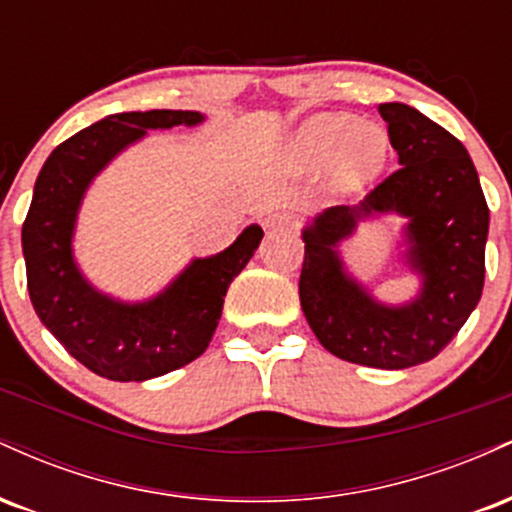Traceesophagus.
Masks as SVG:
<instances>
[{"instance_id": "obj_1", "label": "esophagus", "mask_w": 512, "mask_h": 512, "mask_svg": "<svg viewBox=\"0 0 512 512\" xmlns=\"http://www.w3.org/2000/svg\"><path fill=\"white\" fill-rule=\"evenodd\" d=\"M293 223H296V219H293V214H289V211H274V214H269L264 219V228L267 231H291Z\"/></svg>"}]
</instances>
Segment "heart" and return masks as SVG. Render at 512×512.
I'll use <instances>...</instances> for the list:
<instances>
[{"instance_id": "obj_1", "label": "heart", "mask_w": 512, "mask_h": 512, "mask_svg": "<svg viewBox=\"0 0 512 512\" xmlns=\"http://www.w3.org/2000/svg\"><path fill=\"white\" fill-rule=\"evenodd\" d=\"M293 156L308 168L327 170L332 195H349L383 173L390 156V137L375 122H358L351 115L320 113L296 129Z\"/></svg>"}]
</instances>
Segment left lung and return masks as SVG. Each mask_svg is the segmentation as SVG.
Wrapping results in <instances>:
<instances>
[{
	"label": "left lung",
	"mask_w": 512,
	"mask_h": 512,
	"mask_svg": "<svg viewBox=\"0 0 512 512\" xmlns=\"http://www.w3.org/2000/svg\"><path fill=\"white\" fill-rule=\"evenodd\" d=\"M399 170L354 207H330L303 228L298 296L317 342L349 363L402 370L436 358L477 308L484 289L489 207L477 168L448 129L404 103L378 108ZM408 221L405 263L420 276L407 304H383L341 260L338 245L366 220Z\"/></svg>",
	"instance_id": "left-lung-1"
}]
</instances>
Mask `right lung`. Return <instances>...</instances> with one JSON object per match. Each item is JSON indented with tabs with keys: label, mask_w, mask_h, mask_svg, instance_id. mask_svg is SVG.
I'll use <instances>...</instances> for the list:
<instances>
[{
	"label": "right lung",
	"mask_w": 512,
	"mask_h": 512,
	"mask_svg": "<svg viewBox=\"0 0 512 512\" xmlns=\"http://www.w3.org/2000/svg\"><path fill=\"white\" fill-rule=\"evenodd\" d=\"M199 122L197 110L108 115L57 146L35 180L21 231L31 303L57 342L101 378L144 383L202 356L228 286L260 248L264 231L250 223L226 250L195 257L166 289L134 303L98 291L76 262V219L96 175L149 129Z\"/></svg>",
	"instance_id": "add662e5"
}]
</instances>
